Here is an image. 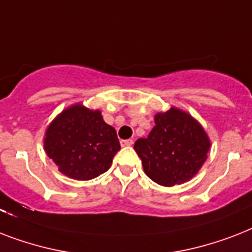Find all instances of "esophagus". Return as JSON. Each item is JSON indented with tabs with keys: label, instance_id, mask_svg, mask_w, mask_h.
I'll use <instances>...</instances> for the list:
<instances>
[{
	"label": "esophagus",
	"instance_id": "34e87169",
	"mask_svg": "<svg viewBox=\"0 0 252 252\" xmlns=\"http://www.w3.org/2000/svg\"><path fill=\"white\" fill-rule=\"evenodd\" d=\"M133 145V140H123L122 141V146H132Z\"/></svg>",
	"mask_w": 252,
	"mask_h": 252
}]
</instances>
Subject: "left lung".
Instances as JSON below:
<instances>
[{"mask_svg": "<svg viewBox=\"0 0 252 252\" xmlns=\"http://www.w3.org/2000/svg\"><path fill=\"white\" fill-rule=\"evenodd\" d=\"M154 123L149 136L134 142L144 171L165 187L188 182L207 161L211 148L207 132L191 115L175 107L158 112Z\"/></svg>", "mask_w": 252, "mask_h": 252, "instance_id": "obj_1", "label": "left lung"}]
</instances>
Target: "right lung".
Segmentation results:
<instances>
[{"mask_svg":"<svg viewBox=\"0 0 252 252\" xmlns=\"http://www.w3.org/2000/svg\"><path fill=\"white\" fill-rule=\"evenodd\" d=\"M45 153L59 171L76 180H90L110 168L120 150L116 130L99 110L81 103L65 108L45 130Z\"/></svg>","mask_w":252,"mask_h":252,"instance_id":"add662e5","label":"right lung"}]
</instances>
